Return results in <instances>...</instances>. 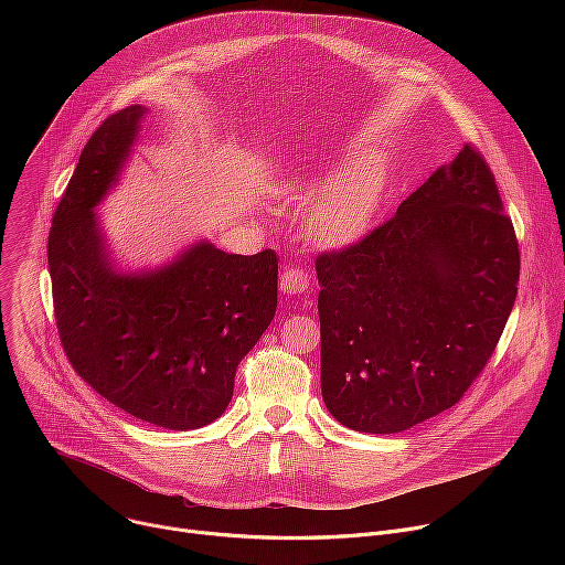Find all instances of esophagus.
Here are the masks:
<instances>
[{"label":"esophagus","mask_w":565,"mask_h":565,"mask_svg":"<svg viewBox=\"0 0 565 565\" xmlns=\"http://www.w3.org/2000/svg\"><path fill=\"white\" fill-rule=\"evenodd\" d=\"M308 286H310V279L299 268H286L279 277V290L284 295H301L308 290Z\"/></svg>","instance_id":"obj_1"}]
</instances>
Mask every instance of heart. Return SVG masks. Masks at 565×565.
I'll return each mask as SVG.
<instances>
[{
  "label": "heart",
  "instance_id": "heart-1",
  "mask_svg": "<svg viewBox=\"0 0 565 565\" xmlns=\"http://www.w3.org/2000/svg\"><path fill=\"white\" fill-rule=\"evenodd\" d=\"M388 166L382 156H366L353 166L335 172L321 183L306 212V232L317 246L342 248L358 241L373 223L388 190ZM315 183L303 174L281 181L279 194L295 196L312 192Z\"/></svg>",
  "mask_w": 565,
  "mask_h": 565
}]
</instances>
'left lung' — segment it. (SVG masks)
Here are the masks:
<instances>
[{
  "label": "left lung",
  "mask_w": 565,
  "mask_h": 565,
  "mask_svg": "<svg viewBox=\"0 0 565 565\" xmlns=\"http://www.w3.org/2000/svg\"><path fill=\"white\" fill-rule=\"evenodd\" d=\"M494 177L465 145L360 244L321 255V397L362 434L454 407L516 299L519 244Z\"/></svg>",
  "instance_id": "1"
}]
</instances>
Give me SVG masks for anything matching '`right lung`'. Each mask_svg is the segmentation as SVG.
Listing matches in <instances>:
<instances>
[{
  "instance_id": "obj_1",
  "label": "right lung",
  "mask_w": 565,
  "mask_h": 565,
  "mask_svg": "<svg viewBox=\"0 0 565 565\" xmlns=\"http://www.w3.org/2000/svg\"><path fill=\"white\" fill-rule=\"evenodd\" d=\"M147 107L89 138L49 232L64 353L92 388L138 420L199 429L230 405L234 373L277 310V255H232L199 238L166 264H114L96 207L122 181Z\"/></svg>"
}]
</instances>
